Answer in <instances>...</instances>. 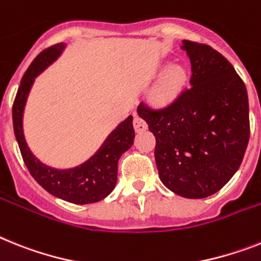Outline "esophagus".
<instances>
[{
    "label": "esophagus",
    "instance_id": "1",
    "mask_svg": "<svg viewBox=\"0 0 261 261\" xmlns=\"http://www.w3.org/2000/svg\"><path fill=\"white\" fill-rule=\"evenodd\" d=\"M134 128L137 133H141V131H144L147 128V123L146 120L142 119L141 117H135L134 118Z\"/></svg>",
    "mask_w": 261,
    "mask_h": 261
}]
</instances>
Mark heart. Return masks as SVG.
<instances>
[{"instance_id":"b5f03b06","label":"heart","mask_w":261,"mask_h":261,"mask_svg":"<svg viewBox=\"0 0 261 261\" xmlns=\"http://www.w3.org/2000/svg\"><path fill=\"white\" fill-rule=\"evenodd\" d=\"M186 80H187V73L185 67L179 65L170 66L154 85L150 93V99L156 105H166L171 102L180 93Z\"/></svg>"}]
</instances>
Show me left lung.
Returning a JSON list of instances; mask_svg holds the SVG:
<instances>
[{"instance_id": "obj_1", "label": "left lung", "mask_w": 261, "mask_h": 261, "mask_svg": "<svg viewBox=\"0 0 261 261\" xmlns=\"http://www.w3.org/2000/svg\"><path fill=\"white\" fill-rule=\"evenodd\" d=\"M191 61V87L171 105L138 115L156 139L155 162L168 190L188 199L207 198L228 183L249 139L248 94L242 78L211 46L183 41Z\"/></svg>"}]
</instances>
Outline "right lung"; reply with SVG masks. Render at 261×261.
<instances>
[{"mask_svg":"<svg viewBox=\"0 0 261 261\" xmlns=\"http://www.w3.org/2000/svg\"><path fill=\"white\" fill-rule=\"evenodd\" d=\"M65 47L66 43H57L43 50L26 70L13 105V127L23 162L37 183L62 200L74 204H90L105 199L114 190L117 185L118 161L134 143L135 131L130 115L111 131L93 156L73 168L50 167L33 154L23 134L26 100L37 76L58 60Z\"/></svg>","mask_w":261,"mask_h":261,"instance_id":"obj_1","label":"right lung"}]
</instances>
